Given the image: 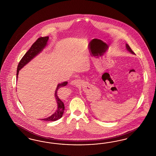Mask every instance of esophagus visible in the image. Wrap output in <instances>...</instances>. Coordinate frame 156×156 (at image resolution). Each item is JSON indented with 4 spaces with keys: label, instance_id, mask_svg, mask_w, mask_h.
<instances>
[{
    "label": "esophagus",
    "instance_id": "1",
    "mask_svg": "<svg viewBox=\"0 0 156 156\" xmlns=\"http://www.w3.org/2000/svg\"><path fill=\"white\" fill-rule=\"evenodd\" d=\"M81 80H78V79H76L72 81L71 82V84L73 85H75V86H80L81 85Z\"/></svg>",
    "mask_w": 156,
    "mask_h": 156
}]
</instances>
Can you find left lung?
Listing matches in <instances>:
<instances>
[{
    "instance_id": "obj_1",
    "label": "left lung",
    "mask_w": 156,
    "mask_h": 156,
    "mask_svg": "<svg viewBox=\"0 0 156 156\" xmlns=\"http://www.w3.org/2000/svg\"><path fill=\"white\" fill-rule=\"evenodd\" d=\"M126 49H127L129 52H131V53H132V54H135V53L132 51V50L130 48V47H129V45L127 44H126Z\"/></svg>"
}]
</instances>
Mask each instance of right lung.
I'll list each match as a JSON object with an SVG mask.
<instances>
[{"label": "right lung", "instance_id": "add662e5", "mask_svg": "<svg viewBox=\"0 0 156 156\" xmlns=\"http://www.w3.org/2000/svg\"><path fill=\"white\" fill-rule=\"evenodd\" d=\"M48 38H49L48 36L39 37L31 45L29 50L24 54V55L23 57L22 58L19 62L18 66H17V75H16L17 80L19 71L44 48L45 47L47 44V41L48 40ZM67 83H68V82L66 81L58 84L56 90H55V99H56V101L57 102V105H58L57 109L55 113H54L52 114L51 116H50L48 118L42 119L43 120L55 121V120H57L58 119H60L62 117L64 111L65 107H64V104L61 101V100H60V99L57 95V91L58 89L61 88L62 87L67 85Z\"/></svg>", "mask_w": 156, "mask_h": 156}]
</instances>
